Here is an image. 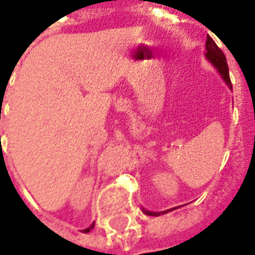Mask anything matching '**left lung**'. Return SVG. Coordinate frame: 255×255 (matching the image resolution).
Returning a JSON list of instances; mask_svg holds the SVG:
<instances>
[{
	"mask_svg": "<svg viewBox=\"0 0 255 255\" xmlns=\"http://www.w3.org/2000/svg\"><path fill=\"white\" fill-rule=\"evenodd\" d=\"M206 49H207V52H206V58L210 61V64L220 72L221 78L224 79V82L229 85L230 88H233V85H231L230 81V75H229V66H227V62H226V56L224 54L221 52V49L216 45V42L211 39L210 36L207 38V41H206ZM169 211V210H166ZM163 214H164V211H162ZM146 214H149V216H159L160 213H153V211H146Z\"/></svg>",
	"mask_w": 255,
	"mask_h": 255,
	"instance_id": "1",
	"label": "left lung"
}]
</instances>
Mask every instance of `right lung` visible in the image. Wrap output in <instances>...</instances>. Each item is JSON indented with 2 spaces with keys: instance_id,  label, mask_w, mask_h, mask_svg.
<instances>
[{
  "instance_id": "right-lung-1",
  "label": "right lung",
  "mask_w": 255,
  "mask_h": 255,
  "mask_svg": "<svg viewBox=\"0 0 255 255\" xmlns=\"http://www.w3.org/2000/svg\"><path fill=\"white\" fill-rule=\"evenodd\" d=\"M93 226H95V223H93V224H92V226H91V227H88V229H85V233H89V231H91V230H92V229H93Z\"/></svg>"
}]
</instances>
